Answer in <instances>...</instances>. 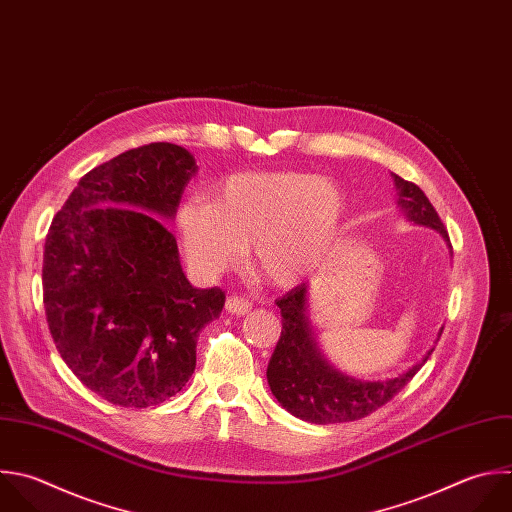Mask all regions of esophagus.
Listing matches in <instances>:
<instances>
[{
    "label": "esophagus",
    "instance_id": "obj_1",
    "mask_svg": "<svg viewBox=\"0 0 512 512\" xmlns=\"http://www.w3.org/2000/svg\"><path fill=\"white\" fill-rule=\"evenodd\" d=\"M226 310L232 312V314L242 316V314H248L252 310V302L248 298H244V296H230L226 300Z\"/></svg>",
    "mask_w": 512,
    "mask_h": 512
}]
</instances>
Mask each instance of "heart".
Instances as JSON below:
<instances>
[{"label": "heart", "mask_w": 512, "mask_h": 512, "mask_svg": "<svg viewBox=\"0 0 512 512\" xmlns=\"http://www.w3.org/2000/svg\"><path fill=\"white\" fill-rule=\"evenodd\" d=\"M336 186L300 172H246L228 178L214 202L186 200L176 228L188 262L218 274L252 244L254 266L276 284H294L320 260L342 216Z\"/></svg>", "instance_id": "obj_1"}]
</instances>
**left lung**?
<instances>
[{
	"label": "left lung",
	"mask_w": 512,
	"mask_h": 512,
	"mask_svg": "<svg viewBox=\"0 0 512 512\" xmlns=\"http://www.w3.org/2000/svg\"><path fill=\"white\" fill-rule=\"evenodd\" d=\"M400 190V206L406 216L422 226L438 230L446 240L448 232L426 194L412 182L394 174ZM306 284H298L276 300L282 312V334L270 358L266 376L272 394L294 416L314 424L360 420L392 400L422 368V362L408 372L384 382H360L348 378L322 358L312 340L306 318Z\"/></svg>",
	"instance_id": "8db88e82"
}]
</instances>
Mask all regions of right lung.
<instances>
[{
	"mask_svg": "<svg viewBox=\"0 0 512 512\" xmlns=\"http://www.w3.org/2000/svg\"><path fill=\"white\" fill-rule=\"evenodd\" d=\"M196 172L188 150L154 142L90 170L54 216L44 250V306L70 370L104 400L148 408L182 390L196 340L226 294L192 288L172 218Z\"/></svg>",
	"mask_w": 512,
	"mask_h": 512,
	"instance_id": "right-lung-1",
	"label": "right lung"
}]
</instances>
